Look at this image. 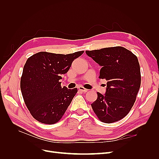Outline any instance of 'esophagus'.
<instances>
[{
	"label": "esophagus",
	"mask_w": 159,
	"mask_h": 159,
	"mask_svg": "<svg viewBox=\"0 0 159 159\" xmlns=\"http://www.w3.org/2000/svg\"><path fill=\"white\" fill-rule=\"evenodd\" d=\"M78 89H79V90L80 91H81V92H83V93H86V92H88V89L84 88V87H82V86H80V87L78 88Z\"/></svg>",
	"instance_id": "34e87169"
}]
</instances>
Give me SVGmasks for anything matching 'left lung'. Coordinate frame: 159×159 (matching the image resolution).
I'll return each instance as SVG.
<instances>
[{
    "label": "left lung",
    "mask_w": 159,
    "mask_h": 159,
    "mask_svg": "<svg viewBox=\"0 0 159 159\" xmlns=\"http://www.w3.org/2000/svg\"><path fill=\"white\" fill-rule=\"evenodd\" d=\"M85 52L102 67L99 78L107 81L105 95L98 92V99L91 103V107L102 122L119 121L131 111L141 86L137 57L121 46Z\"/></svg>",
    "instance_id": "obj_1"
}]
</instances>
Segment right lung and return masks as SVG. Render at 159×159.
<instances>
[{"mask_svg": "<svg viewBox=\"0 0 159 159\" xmlns=\"http://www.w3.org/2000/svg\"><path fill=\"white\" fill-rule=\"evenodd\" d=\"M84 51L69 54L40 52L28 57L20 78L22 97L32 116L42 123L58 122L78 89L61 88V74Z\"/></svg>", "mask_w": 159, "mask_h": 159, "instance_id": "obj_1", "label": "right lung"}]
</instances>
